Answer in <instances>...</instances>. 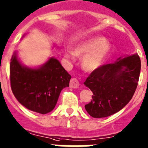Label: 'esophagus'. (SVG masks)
I'll use <instances>...</instances> for the list:
<instances>
[{"label": "esophagus", "instance_id": "esophagus-1", "mask_svg": "<svg viewBox=\"0 0 148 148\" xmlns=\"http://www.w3.org/2000/svg\"><path fill=\"white\" fill-rule=\"evenodd\" d=\"M79 82H78V79L75 78H72L70 81V86L73 89H77L79 87Z\"/></svg>", "mask_w": 148, "mask_h": 148}]
</instances>
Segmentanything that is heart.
I'll return each instance as SVG.
<instances>
[{
    "label": "heart",
    "mask_w": 148,
    "mask_h": 148,
    "mask_svg": "<svg viewBox=\"0 0 148 148\" xmlns=\"http://www.w3.org/2000/svg\"><path fill=\"white\" fill-rule=\"evenodd\" d=\"M112 45L104 37L97 36L83 42L75 47L74 51H67L65 56L73 59L75 56L83 57L82 66L85 70L93 71L103 64L110 55Z\"/></svg>",
    "instance_id": "1"
}]
</instances>
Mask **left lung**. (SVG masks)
Here are the masks:
<instances>
[{
	"label": "left lung",
	"mask_w": 148,
	"mask_h": 148,
	"mask_svg": "<svg viewBox=\"0 0 148 148\" xmlns=\"http://www.w3.org/2000/svg\"><path fill=\"white\" fill-rule=\"evenodd\" d=\"M140 70V58L135 53L93 70L84 82L93 93L91 102L85 105L88 114L102 118L121 110L136 91Z\"/></svg>",
	"instance_id": "obj_1"
}]
</instances>
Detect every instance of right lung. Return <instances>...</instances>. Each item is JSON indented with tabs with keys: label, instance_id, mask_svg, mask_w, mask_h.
<instances>
[{
	"label": "right lung",
	"instance_id": "add662e5",
	"mask_svg": "<svg viewBox=\"0 0 148 148\" xmlns=\"http://www.w3.org/2000/svg\"><path fill=\"white\" fill-rule=\"evenodd\" d=\"M71 75L55 58L39 68L23 66L16 52L10 62L12 92L25 108L36 113H49L55 108L61 91L69 86Z\"/></svg>",
	"mask_w": 148,
	"mask_h": 148
}]
</instances>
